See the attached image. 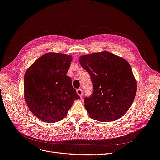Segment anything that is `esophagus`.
<instances>
[{
  "label": "esophagus",
  "mask_w": 160,
  "mask_h": 160,
  "mask_svg": "<svg viewBox=\"0 0 160 160\" xmlns=\"http://www.w3.org/2000/svg\"><path fill=\"white\" fill-rule=\"evenodd\" d=\"M77 94H78L80 97H82V95H83V91H82V89L81 88L78 89L77 90Z\"/></svg>",
  "instance_id": "1"
}]
</instances>
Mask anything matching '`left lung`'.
<instances>
[{"instance_id": "obj_1", "label": "left lung", "mask_w": 160, "mask_h": 160, "mask_svg": "<svg viewBox=\"0 0 160 160\" xmlns=\"http://www.w3.org/2000/svg\"><path fill=\"white\" fill-rule=\"evenodd\" d=\"M79 62L93 85L91 96L84 98L91 118L102 122L120 119L129 110L137 91L130 64L106 51L80 56Z\"/></svg>"}]
</instances>
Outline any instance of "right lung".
Returning <instances> with one entry per match:
<instances>
[{
	"mask_svg": "<svg viewBox=\"0 0 160 160\" xmlns=\"http://www.w3.org/2000/svg\"><path fill=\"white\" fill-rule=\"evenodd\" d=\"M72 59L69 55L47 53L24 74L25 100L32 113L45 122L63 119L74 100L80 98L71 78L67 76Z\"/></svg>",
	"mask_w": 160,
	"mask_h": 160,
	"instance_id": "1",
	"label": "right lung"
}]
</instances>
